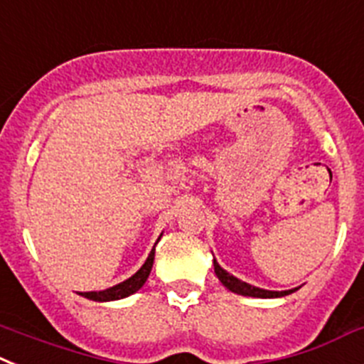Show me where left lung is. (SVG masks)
Listing matches in <instances>:
<instances>
[{
  "label": "left lung",
  "mask_w": 364,
  "mask_h": 364,
  "mask_svg": "<svg viewBox=\"0 0 364 364\" xmlns=\"http://www.w3.org/2000/svg\"><path fill=\"white\" fill-rule=\"evenodd\" d=\"M214 273H216V277L220 278V282L223 284V286H225L229 291L238 293V295H243V296H257V299H278V296H286V295H289V293H293L299 289V287H295V289H287V291H269V289H262V287L251 286V284L243 282V280L236 278L235 274L227 273V271L223 269L220 264H218L216 258H214Z\"/></svg>",
  "instance_id": "1"
}]
</instances>
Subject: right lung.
Returning <instances> with one entry per match:
<instances>
[{
  "label": "right lung",
  "mask_w": 364,
  "mask_h": 364,
  "mask_svg": "<svg viewBox=\"0 0 364 364\" xmlns=\"http://www.w3.org/2000/svg\"><path fill=\"white\" fill-rule=\"evenodd\" d=\"M161 236L157 238V242L161 240ZM154 257H156V245H154V249H151L150 255H148V258H146V262L143 264V267H141V269H139L135 274H132L128 280H124V282H121V284H117V286H113V287H107V289H104V291H86V293H80V295L86 296V299H90V300H95V302H109V300H121V299H126V296H129V295H134V293H137L139 289L144 286L146 278L150 277L151 265H154Z\"/></svg>",
  "instance_id": "add662e5"
}]
</instances>
